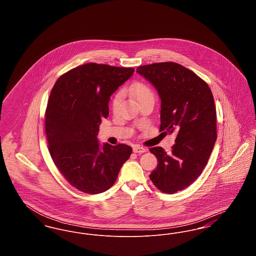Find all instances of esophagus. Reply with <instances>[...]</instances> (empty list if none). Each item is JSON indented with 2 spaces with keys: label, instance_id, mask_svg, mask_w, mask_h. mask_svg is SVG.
Instances as JSON below:
<instances>
[{
  "label": "esophagus",
  "instance_id": "1",
  "mask_svg": "<svg viewBox=\"0 0 256 256\" xmlns=\"http://www.w3.org/2000/svg\"><path fill=\"white\" fill-rule=\"evenodd\" d=\"M146 152V148H143V146H134V152H135V154H144V152Z\"/></svg>",
  "mask_w": 256,
  "mask_h": 256
}]
</instances>
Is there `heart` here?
<instances>
[{
  "mask_svg": "<svg viewBox=\"0 0 256 256\" xmlns=\"http://www.w3.org/2000/svg\"><path fill=\"white\" fill-rule=\"evenodd\" d=\"M126 92L130 93L138 102H141L148 98H154V92L152 91V89L148 86L144 84H141V82L134 84L126 90ZM121 100H122L121 93H117L112 98L111 106L114 111H116L118 108V106L121 102Z\"/></svg>",
  "mask_w": 256,
  "mask_h": 256,
  "instance_id": "1",
  "label": "heart"
}]
</instances>
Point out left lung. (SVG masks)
Masks as SVG:
<instances>
[{"mask_svg":"<svg viewBox=\"0 0 256 256\" xmlns=\"http://www.w3.org/2000/svg\"><path fill=\"white\" fill-rule=\"evenodd\" d=\"M136 72L158 92L160 132L176 135L170 152L161 146L150 148L158 161L150 174V180L160 191L174 194L200 176L215 145L217 124L213 95L204 80L174 62L140 66Z\"/></svg>","mask_w":256,"mask_h":256,"instance_id":"obj_1","label":"left lung"}]
</instances>
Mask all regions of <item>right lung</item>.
Masks as SVG:
<instances>
[{"label": "right lung", "instance_id": "obj_1", "mask_svg": "<svg viewBox=\"0 0 256 256\" xmlns=\"http://www.w3.org/2000/svg\"><path fill=\"white\" fill-rule=\"evenodd\" d=\"M134 68L87 63L56 80L46 110L45 128L50 156L61 174L78 190L100 194L116 182L132 148L100 145L98 128L108 116L110 96Z\"/></svg>", "mask_w": 256, "mask_h": 256}]
</instances>
